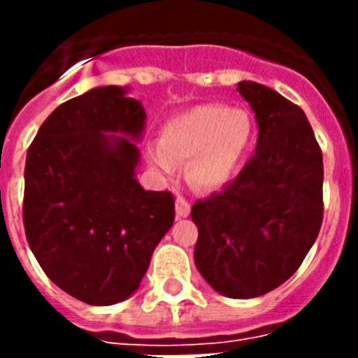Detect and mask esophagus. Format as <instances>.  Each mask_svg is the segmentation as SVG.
Here are the masks:
<instances>
[{"instance_id":"34e87169","label":"esophagus","mask_w":358,"mask_h":358,"mask_svg":"<svg viewBox=\"0 0 358 358\" xmlns=\"http://www.w3.org/2000/svg\"><path fill=\"white\" fill-rule=\"evenodd\" d=\"M189 212H191L189 201L182 195L176 196V215H178V217H187Z\"/></svg>"}]
</instances>
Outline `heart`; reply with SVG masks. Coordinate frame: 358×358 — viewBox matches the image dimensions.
<instances>
[{
  "label": "heart",
  "mask_w": 358,
  "mask_h": 358,
  "mask_svg": "<svg viewBox=\"0 0 358 358\" xmlns=\"http://www.w3.org/2000/svg\"><path fill=\"white\" fill-rule=\"evenodd\" d=\"M250 139L252 120L247 111L206 103L169 120L162 141L146 146V154L165 174L174 173L176 162L191 159V184L210 189L230 178Z\"/></svg>",
  "instance_id": "b5f03b06"
}]
</instances>
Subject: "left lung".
Masks as SVG:
<instances>
[{"label": "left lung", "mask_w": 358, "mask_h": 358, "mask_svg": "<svg viewBox=\"0 0 358 358\" xmlns=\"http://www.w3.org/2000/svg\"><path fill=\"white\" fill-rule=\"evenodd\" d=\"M258 122L255 156L219 193L196 201L195 264L232 299H250L294 275L323 221V156L305 111L269 87L241 81Z\"/></svg>", "instance_id": "1"}]
</instances>
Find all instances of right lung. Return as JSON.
Wrapping results in <instances>:
<instances>
[{"label": "right lung", "mask_w": 358, "mask_h": 358, "mask_svg": "<svg viewBox=\"0 0 358 358\" xmlns=\"http://www.w3.org/2000/svg\"><path fill=\"white\" fill-rule=\"evenodd\" d=\"M145 109L117 85L61 103L25 157L24 229L52 282L87 305H115L139 288L174 223L171 191L135 180Z\"/></svg>", "instance_id": "right-lung-1"}]
</instances>
